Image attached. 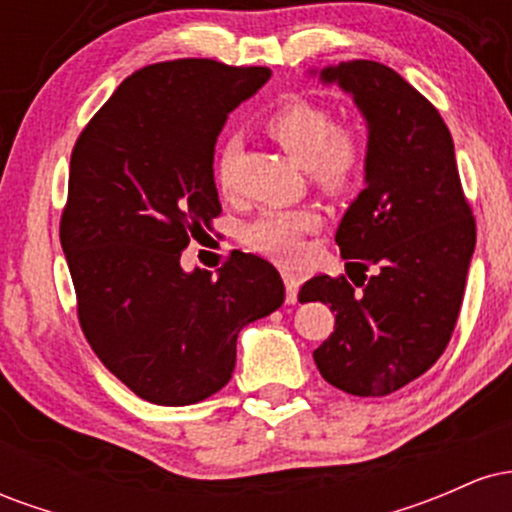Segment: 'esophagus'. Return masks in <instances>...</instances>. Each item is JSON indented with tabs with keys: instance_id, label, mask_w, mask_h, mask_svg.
Returning a JSON list of instances; mask_svg holds the SVG:
<instances>
[{
	"instance_id": "esophagus-1",
	"label": "esophagus",
	"mask_w": 512,
	"mask_h": 512,
	"mask_svg": "<svg viewBox=\"0 0 512 512\" xmlns=\"http://www.w3.org/2000/svg\"><path fill=\"white\" fill-rule=\"evenodd\" d=\"M281 276H284L286 284V303H296L298 286H301V274L291 267H281Z\"/></svg>"
}]
</instances>
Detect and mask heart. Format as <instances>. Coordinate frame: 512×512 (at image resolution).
Returning <instances> with one entry per match:
<instances>
[{
  "label": "heart",
  "mask_w": 512,
  "mask_h": 512,
  "mask_svg": "<svg viewBox=\"0 0 512 512\" xmlns=\"http://www.w3.org/2000/svg\"><path fill=\"white\" fill-rule=\"evenodd\" d=\"M264 132L286 154L308 166L310 180L327 192H344L361 178L368 161L366 139L351 122H337L325 103L310 98H286L264 117ZM214 180L221 195L236 190V142L219 146ZM322 214L313 204L296 209H269L245 228L248 248L276 260H296L303 238L320 231Z\"/></svg>",
  "instance_id": "1"
}]
</instances>
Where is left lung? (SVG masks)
Returning <instances> with one entry per match:
<instances>
[{"mask_svg": "<svg viewBox=\"0 0 512 512\" xmlns=\"http://www.w3.org/2000/svg\"><path fill=\"white\" fill-rule=\"evenodd\" d=\"M320 76L349 91L368 122L366 190L334 236L361 279L354 289L346 276H313L298 298L334 310V332L313 351L322 378L349 395L385 397L448 346L477 221L436 105L380 62H342Z\"/></svg>", "mask_w": 512, "mask_h": 512, "instance_id": "obj_1", "label": "left lung"}]
</instances>
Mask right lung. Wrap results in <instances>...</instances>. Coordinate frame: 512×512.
<instances>
[{
  "mask_svg": "<svg viewBox=\"0 0 512 512\" xmlns=\"http://www.w3.org/2000/svg\"><path fill=\"white\" fill-rule=\"evenodd\" d=\"M272 69L158 62L127 76L72 149L60 243L76 315L103 366L161 407L197 404L236 368L238 332L284 303L267 260L238 255L219 276L180 255L221 214L214 146L231 110Z\"/></svg>",
  "mask_w": 512,
  "mask_h": 512,
  "instance_id": "right-lung-1",
  "label": "right lung"
}]
</instances>
